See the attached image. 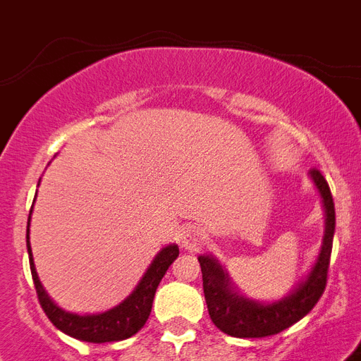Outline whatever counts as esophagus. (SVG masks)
I'll list each match as a JSON object with an SVG mask.
<instances>
[{
	"label": "esophagus",
	"instance_id": "1",
	"mask_svg": "<svg viewBox=\"0 0 361 361\" xmlns=\"http://www.w3.org/2000/svg\"><path fill=\"white\" fill-rule=\"evenodd\" d=\"M206 238L208 236H206L202 226L189 225L181 232V245L185 247V249H198V247L204 245Z\"/></svg>",
	"mask_w": 361,
	"mask_h": 361
}]
</instances>
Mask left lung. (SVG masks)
Listing matches in <instances>:
<instances>
[{
	"label": "left lung",
	"instance_id": "1",
	"mask_svg": "<svg viewBox=\"0 0 361 361\" xmlns=\"http://www.w3.org/2000/svg\"><path fill=\"white\" fill-rule=\"evenodd\" d=\"M311 180L319 189L326 214V231L322 249L307 279L302 281L286 298L274 303L252 302L240 296L231 286L228 274L212 257L200 255L198 262L202 269V286L206 305L214 324L232 337H268L290 328L302 320L317 305L324 294L328 283L331 245L336 232V208L328 181L320 170H309Z\"/></svg>",
	"mask_w": 361,
	"mask_h": 361
}]
</instances>
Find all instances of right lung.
Here are the masks:
<instances>
[{
  "mask_svg": "<svg viewBox=\"0 0 361 361\" xmlns=\"http://www.w3.org/2000/svg\"><path fill=\"white\" fill-rule=\"evenodd\" d=\"M35 202V200H33ZM31 219V212H30ZM27 252H30V268L31 277H33V285H35L37 298L41 303L42 311L47 313L58 330H61L67 336L80 339L87 343H110V341H123L127 337L135 336L136 331L140 330L142 326L146 324L147 317L152 313V303L155 290H157L159 283L170 268V264L174 262L180 249L178 245L164 247L163 251L159 252L157 257L153 258L149 268L140 279L133 294L127 300L116 305L110 311H104L101 314H75L67 313L63 309H59L56 303L48 298V294L42 288L39 275L35 271V264H33V255H31L30 245V223H27Z\"/></svg>",
  "mask_w": 361,
  "mask_h": 361,
  "instance_id": "add662e5",
  "label": "right lung"
}]
</instances>
